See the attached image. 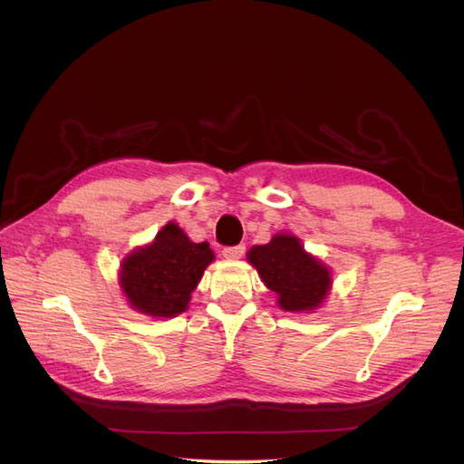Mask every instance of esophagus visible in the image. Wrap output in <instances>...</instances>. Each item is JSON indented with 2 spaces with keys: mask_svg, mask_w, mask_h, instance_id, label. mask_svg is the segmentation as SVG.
<instances>
[{
  "mask_svg": "<svg viewBox=\"0 0 464 464\" xmlns=\"http://www.w3.org/2000/svg\"><path fill=\"white\" fill-rule=\"evenodd\" d=\"M244 251H246V246L240 244V246H234V247H224L222 256L230 259V261H236V259H240L244 256Z\"/></svg>",
  "mask_w": 464,
  "mask_h": 464,
  "instance_id": "1",
  "label": "esophagus"
}]
</instances>
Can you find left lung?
<instances>
[{"mask_svg":"<svg viewBox=\"0 0 464 464\" xmlns=\"http://www.w3.org/2000/svg\"><path fill=\"white\" fill-rule=\"evenodd\" d=\"M247 261L256 266L265 286L276 294L280 310L312 314L327 300L333 275L329 266L307 254L300 237L278 232L269 244L254 246Z\"/></svg>","mask_w":464,"mask_h":464,"instance_id":"left-lung-1","label":"left lung"}]
</instances>
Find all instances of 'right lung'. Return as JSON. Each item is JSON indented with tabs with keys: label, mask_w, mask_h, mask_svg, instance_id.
Wrapping results in <instances>:
<instances>
[{
	"label": "right lung",
	"mask_w": 464,
	"mask_h": 464,
	"mask_svg": "<svg viewBox=\"0 0 464 464\" xmlns=\"http://www.w3.org/2000/svg\"><path fill=\"white\" fill-rule=\"evenodd\" d=\"M213 261L207 242H191L170 220L152 242L121 259L118 283L131 310L154 319L176 317L188 310L191 292Z\"/></svg>",
	"instance_id": "obj_1"
}]
</instances>
